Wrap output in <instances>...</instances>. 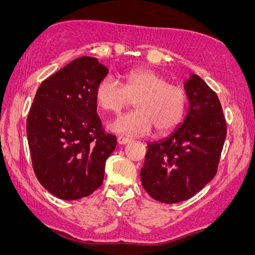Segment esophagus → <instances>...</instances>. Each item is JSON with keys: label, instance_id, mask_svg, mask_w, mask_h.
Masks as SVG:
<instances>
[{"label": "esophagus", "instance_id": "esophagus-1", "mask_svg": "<svg viewBox=\"0 0 255 255\" xmlns=\"http://www.w3.org/2000/svg\"><path fill=\"white\" fill-rule=\"evenodd\" d=\"M131 139L130 138H125V137H118L117 138V142L120 145H125L128 144V142H130Z\"/></svg>", "mask_w": 255, "mask_h": 255}]
</instances>
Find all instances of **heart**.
<instances>
[{"label":"heart","instance_id":"heart-1","mask_svg":"<svg viewBox=\"0 0 255 255\" xmlns=\"http://www.w3.org/2000/svg\"><path fill=\"white\" fill-rule=\"evenodd\" d=\"M122 86L108 75L99 82L95 99L101 109L120 113L134 102L135 111L117 117L108 124L115 133L139 135L155 128L163 133L180 123L187 109V94L182 87L169 85L149 68H134L124 74Z\"/></svg>","mask_w":255,"mask_h":255}]
</instances>
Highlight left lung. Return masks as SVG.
<instances>
[{"instance_id": "8db88e82", "label": "left lung", "mask_w": 255, "mask_h": 255, "mask_svg": "<svg viewBox=\"0 0 255 255\" xmlns=\"http://www.w3.org/2000/svg\"><path fill=\"white\" fill-rule=\"evenodd\" d=\"M189 102L182 123L167 138L148 142L140 180L161 203L193 197L217 173L226 123L217 94L196 74L184 82Z\"/></svg>"}]
</instances>
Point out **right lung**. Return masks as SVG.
<instances>
[{
  "mask_svg": "<svg viewBox=\"0 0 255 255\" xmlns=\"http://www.w3.org/2000/svg\"><path fill=\"white\" fill-rule=\"evenodd\" d=\"M107 67L80 57L41 82L26 120L27 141L38 181L55 197L74 201L101 187L116 148L96 113L95 90Z\"/></svg>",
  "mask_w": 255,
  "mask_h": 255,
  "instance_id": "right-lung-1",
  "label": "right lung"
}]
</instances>
